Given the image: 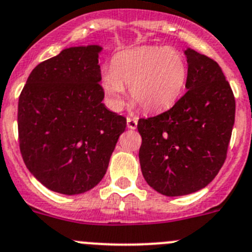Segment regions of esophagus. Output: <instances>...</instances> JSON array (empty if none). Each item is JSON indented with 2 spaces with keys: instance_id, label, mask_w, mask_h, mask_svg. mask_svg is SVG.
I'll return each instance as SVG.
<instances>
[{
  "instance_id": "esophagus-1",
  "label": "esophagus",
  "mask_w": 252,
  "mask_h": 252,
  "mask_svg": "<svg viewBox=\"0 0 252 252\" xmlns=\"http://www.w3.org/2000/svg\"><path fill=\"white\" fill-rule=\"evenodd\" d=\"M126 122H127V127L131 130H135L137 127V119H135V117H127Z\"/></svg>"
}]
</instances>
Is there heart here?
<instances>
[{
  "label": "heart",
  "instance_id": "1",
  "mask_svg": "<svg viewBox=\"0 0 252 252\" xmlns=\"http://www.w3.org/2000/svg\"><path fill=\"white\" fill-rule=\"evenodd\" d=\"M189 77V64L174 47L146 46L115 55L111 68L101 75V87L108 107L119 111L124 105L125 86L146 112L171 108L181 97Z\"/></svg>",
  "mask_w": 252,
  "mask_h": 252
}]
</instances>
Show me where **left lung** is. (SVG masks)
Wrapping results in <instances>:
<instances>
[{
    "instance_id": "8db88e82",
    "label": "left lung",
    "mask_w": 252,
    "mask_h": 252,
    "mask_svg": "<svg viewBox=\"0 0 252 252\" xmlns=\"http://www.w3.org/2000/svg\"><path fill=\"white\" fill-rule=\"evenodd\" d=\"M186 94L174 107L140 119L138 151L147 184L165 196H184L206 188L226 158L235 122V97L216 61L185 50Z\"/></svg>"
}]
</instances>
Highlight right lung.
Returning <instances> with one entry per match:
<instances>
[{
	"instance_id": "obj_1",
	"label": "right lung",
	"mask_w": 252,
	"mask_h": 252,
	"mask_svg": "<svg viewBox=\"0 0 252 252\" xmlns=\"http://www.w3.org/2000/svg\"><path fill=\"white\" fill-rule=\"evenodd\" d=\"M98 45L64 48L37 64L18 98V138L29 171L63 195L94 189L108 162L126 119L107 110Z\"/></svg>"
}]
</instances>
